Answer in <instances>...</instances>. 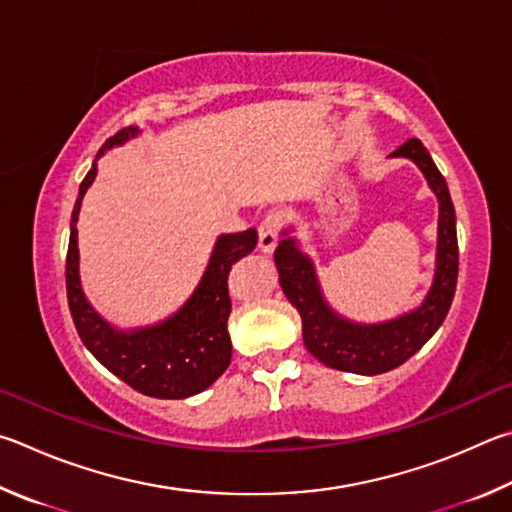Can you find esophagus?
Segmentation results:
<instances>
[{"label":"esophagus","mask_w":512,"mask_h":512,"mask_svg":"<svg viewBox=\"0 0 512 512\" xmlns=\"http://www.w3.org/2000/svg\"><path fill=\"white\" fill-rule=\"evenodd\" d=\"M276 245H279V215L267 213L261 227H258V249L263 254H272Z\"/></svg>","instance_id":"esophagus-1"}]
</instances>
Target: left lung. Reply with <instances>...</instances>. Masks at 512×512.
Instances as JSON below:
<instances>
[{
    "mask_svg": "<svg viewBox=\"0 0 512 512\" xmlns=\"http://www.w3.org/2000/svg\"><path fill=\"white\" fill-rule=\"evenodd\" d=\"M411 159L425 175L438 200V245L436 270L427 297L418 308L380 324H357L339 315L321 292L315 263L303 254L299 242L283 229V240L274 251L283 294L299 310L303 344L330 369L378 375L405 364L423 348L450 312L456 276H459V242H456V213L447 182L436 168L432 155L418 139H409L389 159Z\"/></svg>",
    "mask_w": 512,
    "mask_h": 512,
    "instance_id": "left-lung-1",
    "label": "left lung"
}]
</instances>
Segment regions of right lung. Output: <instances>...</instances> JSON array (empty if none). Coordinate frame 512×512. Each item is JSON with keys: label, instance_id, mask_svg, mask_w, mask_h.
<instances>
[{"label": "right lung", "instance_id": "add662e5", "mask_svg": "<svg viewBox=\"0 0 512 512\" xmlns=\"http://www.w3.org/2000/svg\"><path fill=\"white\" fill-rule=\"evenodd\" d=\"M137 134L139 128L130 125L107 139L80 184L69 224L65 272L67 301L80 339L107 371H112L116 378L130 384L143 396L179 400L209 389L227 371L231 362V339L227 330L231 299L227 279L231 265L254 251L258 233L256 229H247L218 236L197 288L184 306L164 321L130 330L116 328L105 321L87 301L80 285L76 222L87 188L94 184L98 173V157H103L105 150L123 146Z\"/></svg>", "mask_w": 512, "mask_h": 512}]
</instances>
